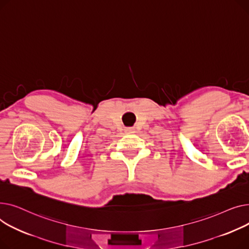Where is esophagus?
Instances as JSON below:
<instances>
[{"label":"esophagus","instance_id":"esophagus-1","mask_svg":"<svg viewBox=\"0 0 249 249\" xmlns=\"http://www.w3.org/2000/svg\"><path fill=\"white\" fill-rule=\"evenodd\" d=\"M125 131H126V133H134V128L133 127H126L125 128Z\"/></svg>","mask_w":249,"mask_h":249}]
</instances>
